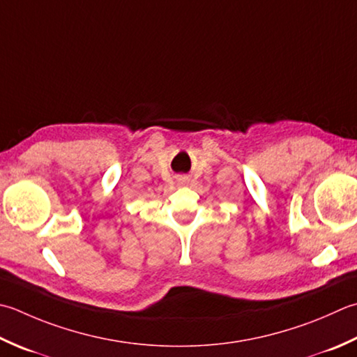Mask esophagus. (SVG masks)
<instances>
[{
  "mask_svg": "<svg viewBox=\"0 0 357 357\" xmlns=\"http://www.w3.org/2000/svg\"><path fill=\"white\" fill-rule=\"evenodd\" d=\"M187 179H188L187 176H178V183H179V184H184Z\"/></svg>",
  "mask_w": 357,
  "mask_h": 357,
  "instance_id": "34e87169",
  "label": "esophagus"
}]
</instances>
